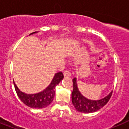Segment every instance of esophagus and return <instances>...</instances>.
<instances>
[{"mask_svg": "<svg viewBox=\"0 0 129 129\" xmlns=\"http://www.w3.org/2000/svg\"><path fill=\"white\" fill-rule=\"evenodd\" d=\"M63 75H64V77H70L71 75V73L70 71L65 70V71L63 72Z\"/></svg>", "mask_w": 129, "mask_h": 129, "instance_id": "esophagus-1", "label": "esophagus"}]
</instances>
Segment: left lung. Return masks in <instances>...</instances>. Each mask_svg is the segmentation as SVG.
<instances>
[{
    "mask_svg": "<svg viewBox=\"0 0 129 129\" xmlns=\"http://www.w3.org/2000/svg\"><path fill=\"white\" fill-rule=\"evenodd\" d=\"M73 90L71 93L72 103L75 108L82 113H92L103 108L110 100L112 94V91L106 97L98 100H92L87 99L81 94L77 87L76 78L73 79Z\"/></svg>",
    "mask_w": 129,
    "mask_h": 129,
    "instance_id": "1",
    "label": "left lung"
}]
</instances>
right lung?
Instances as JSON below:
<instances>
[{"label":"right lung","mask_w":129,"mask_h":129,"mask_svg":"<svg viewBox=\"0 0 129 129\" xmlns=\"http://www.w3.org/2000/svg\"><path fill=\"white\" fill-rule=\"evenodd\" d=\"M35 33H37V31L31 33L29 35ZM63 75L62 72H58L56 73L48 86H47L42 92L33 94H28L20 91L18 86L15 84L14 81V85L16 93L21 102H23L26 106L30 108L40 109V108H46L51 104L55 95V87L59 84V82L63 79Z\"/></svg>","instance_id":"add662e5"}]
</instances>
